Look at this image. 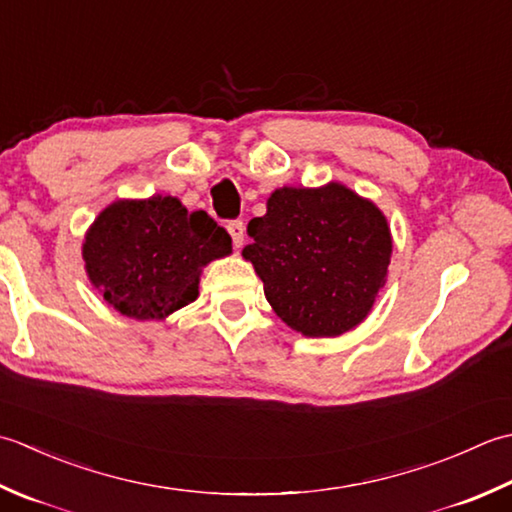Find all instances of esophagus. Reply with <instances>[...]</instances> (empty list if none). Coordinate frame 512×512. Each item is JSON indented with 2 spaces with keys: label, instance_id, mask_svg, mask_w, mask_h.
Instances as JSON below:
<instances>
[{
  "label": "esophagus",
  "instance_id": "34e87169",
  "mask_svg": "<svg viewBox=\"0 0 512 512\" xmlns=\"http://www.w3.org/2000/svg\"><path fill=\"white\" fill-rule=\"evenodd\" d=\"M227 232H229V236H232V241H234L236 247H243V243H245V225H243V221L227 223Z\"/></svg>",
  "mask_w": 512,
  "mask_h": 512
}]
</instances>
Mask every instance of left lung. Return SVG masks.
Returning a JSON list of instances; mask_svg holds the SVG:
<instances>
[{
    "instance_id": "left-lung-1",
    "label": "left lung",
    "mask_w": 512,
    "mask_h": 512,
    "mask_svg": "<svg viewBox=\"0 0 512 512\" xmlns=\"http://www.w3.org/2000/svg\"><path fill=\"white\" fill-rule=\"evenodd\" d=\"M247 232L252 243L243 258L263 280L276 316L302 336L338 338L356 329L387 283V216L338 181L278 187Z\"/></svg>"
}]
</instances>
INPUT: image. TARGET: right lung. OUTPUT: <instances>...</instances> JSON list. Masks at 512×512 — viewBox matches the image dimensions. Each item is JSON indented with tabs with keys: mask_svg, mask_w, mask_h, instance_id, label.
Wrapping results in <instances>:
<instances>
[{
	"mask_svg": "<svg viewBox=\"0 0 512 512\" xmlns=\"http://www.w3.org/2000/svg\"><path fill=\"white\" fill-rule=\"evenodd\" d=\"M232 254V238L176 196L117 198L88 227L81 256L90 285L121 316L165 320L198 298L203 267Z\"/></svg>",
	"mask_w": 512,
	"mask_h": 512,
	"instance_id": "1",
	"label": "right lung"
}]
</instances>
